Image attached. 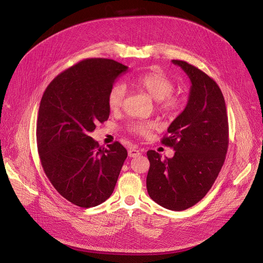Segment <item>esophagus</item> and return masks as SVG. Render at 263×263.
Instances as JSON below:
<instances>
[{
	"mask_svg": "<svg viewBox=\"0 0 263 263\" xmlns=\"http://www.w3.org/2000/svg\"><path fill=\"white\" fill-rule=\"evenodd\" d=\"M128 155H129V157H137V156L140 155V151H139V149H137V148L132 147V148H130L129 151H128Z\"/></svg>",
	"mask_w": 263,
	"mask_h": 263,
	"instance_id": "34e87169",
	"label": "esophagus"
}]
</instances>
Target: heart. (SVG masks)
I'll list each match as a JSON object with an SVG mask.
<instances>
[{"instance_id": "1", "label": "heart", "mask_w": 263, "mask_h": 263, "mask_svg": "<svg viewBox=\"0 0 263 263\" xmlns=\"http://www.w3.org/2000/svg\"><path fill=\"white\" fill-rule=\"evenodd\" d=\"M129 84L143 92L157 102L159 109L167 116H173L181 109L182 100L173 95L175 89L174 82L160 70H149L139 73L129 80ZM126 87L123 84H117L108 93V106L111 110H119L126 98ZM156 127L154 122L137 121L128 125L131 133L147 136Z\"/></svg>"}]
</instances>
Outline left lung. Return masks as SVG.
I'll list each match as a JSON object with an SVG mask.
<instances>
[{
	"mask_svg": "<svg viewBox=\"0 0 263 263\" xmlns=\"http://www.w3.org/2000/svg\"><path fill=\"white\" fill-rule=\"evenodd\" d=\"M189 76L192 86L185 109L161 142L174 148L161 159L149 149L146 176L148 196L160 206L182 211L196 205L212 187L226 158L229 126L223 96L208 74L182 60H172Z\"/></svg>",
	"mask_w": 263,
	"mask_h": 263,
	"instance_id": "obj_1",
	"label": "left lung"
}]
</instances>
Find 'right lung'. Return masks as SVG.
<instances>
[{"mask_svg":"<svg viewBox=\"0 0 263 263\" xmlns=\"http://www.w3.org/2000/svg\"><path fill=\"white\" fill-rule=\"evenodd\" d=\"M128 66L112 59H84L48 85L36 126L37 148L55 190L82 208L105 202L127 158L120 143L101 146L89 136L108 120V93Z\"/></svg>","mask_w":263,"mask_h":263,"instance_id":"add662e5","label":"right lung"}]
</instances>
